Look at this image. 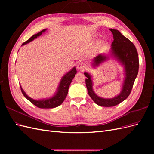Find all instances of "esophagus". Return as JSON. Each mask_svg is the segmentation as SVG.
<instances>
[{"instance_id": "34e87169", "label": "esophagus", "mask_w": 154, "mask_h": 154, "mask_svg": "<svg viewBox=\"0 0 154 154\" xmlns=\"http://www.w3.org/2000/svg\"><path fill=\"white\" fill-rule=\"evenodd\" d=\"M77 68H78V69L83 71L87 69V65L86 63H85L84 62H80L78 64Z\"/></svg>"}]
</instances>
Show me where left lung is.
Masks as SVG:
<instances>
[{
	"mask_svg": "<svg viewBox=\"0 0 154 154\" xmlns=\"http://www.w3.org/2000/svg\"><path fill=\"white\" fill-rule=\"evenodd\" d=\"M112 32L114 40L112 43V55L119 61L125 68V78L120 94L114 98L105 99L97 96L92 88L91 76L84 72L88 94L95 103L101 106H114L122 103L131 92L132 88L139 71V57L137 49L131 41L126 38L121 32L114 29H110ZM108 58L102 54H99L93 60V66L99 65Z\"/></svg>",
	"mask_w": 154,
	"mask_h": 154,
	"instance_id": "1",
	"label": "left lung"
}]
</instances>
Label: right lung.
Masks as SVG:
<instances>
[{
	"mask_svg": "<svg viewBox=\"0 0 154 154\" xmlns=\"http://www.w3.org/2000/svg\"><path fill=\"white\" fill-rule=\"evenodd\" d=\"M45 31H46V29H43L42 31L39 32L38 33L32 35L29 40H27V41L23 43L22 45L30 42L33 40L38 36H40L42 34V32H45ZM76 74V67H74L69 72L65 74V75L63 76V78H62L61 81H60L59 86L58 87L57 92L55 93L54 96L49 99L35 100L31 98L30 97L27 96L25 93V92L23 91L22 87H20L21 91L22 92L23 95L26 97V98H27L30 102H31L32 104L35 105L37 107H38V108H40V109L55 108V107L58 106L59 105H61L63 103L64 100L66 99L68 93L69 85L71 84L72 79L74 78V76H75Z\"/></svg>",
	"mask_w": 154,
	"mask_h": 154,
	"instance_id": "obj_1",
	"label": "right lung"
}]
</instances>
